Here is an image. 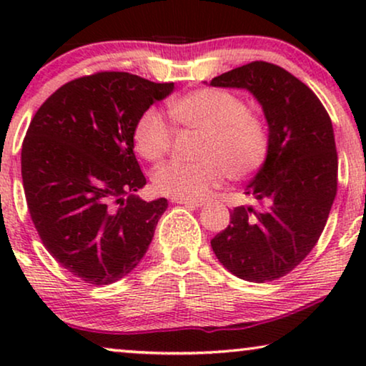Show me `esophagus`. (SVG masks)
<instances>
[{
  "label": "esophagus",
  "mask_w": 366,
  "mask_h": 366,
  "mask_svg": "<svg viewBox=\"0 0 366 366\" xmlns=\"http://www.w3.org/2000/svg\"><path fill=\"white\" fill-rule=\"evenodd\" d=\"M173 203L177 204H184V207H193V208H199L203 207L204 202L202 199H184V198H172Z\"/></svg>",
  "instance_id": "obj_1"
}]
</instances>
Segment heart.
Segmentation results:
<instances>
[{"mask_svg":"<svg viewBox=\"0 0 366 366\" xmlns=\"http://www.w3.org/2000/svg\"><path fill=\"white\" fill-rule=\"evenodd\" d=\"M179 127L203 133L197 163L172 162L153 173L157 192L173 198L203 199L224 177L242 182L267 162L269 129L262 114L247 108L238 94L219 88H198L169 103ZM137 152L159 162L173 144V129L157 108L139 114L133 128Z\"/></svg>","mask_w":366,"mask_h":366,"instance_id":"obj_1","label":"heart"}]
</instances>
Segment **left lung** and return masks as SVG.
Wrapping results in <instances>:
<instances>
[{"instance_id":"8db88e82","label":"left lung","mask_w":366,"mask_h":366,"mask_svg":"<svg viewBox=\"0 0 366 366\" xmlns=\"http://www.w3.org/2000/svg\"><path fill=\"white\" fill-rule=\"evenodd\" d=\"M209 84L248 89L272 139L267 162L244 189L259 208H234L212 248L234 277L273 282L307 258L327 224L338 182L332 119L307 84L273 63L243 64Z\"/></svg>"}]
</instances>
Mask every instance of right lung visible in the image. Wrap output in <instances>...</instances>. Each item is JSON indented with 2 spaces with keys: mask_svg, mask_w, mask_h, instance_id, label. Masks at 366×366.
I'll use <instances>...</instances> for the list:
<instances>
[{
  "mask_svg": "<svg viewBox=\"0 0 366 366\" xmlns=\"http://www.w3.org/2000/svg\"><path fill=\"white\" fill-rule=\"evenodd\" d=\"M137 74L99 71L58 88L21 148L24 197L49 254L89 285H109L147 253L168 202H143L134 157L139 114L173 92Z\"/></svg>",
  "mask_w": 366,
  "mask_h": 366,
  "instance_id": "obj_1",
  "label": "right lung"
}]
</instances>
